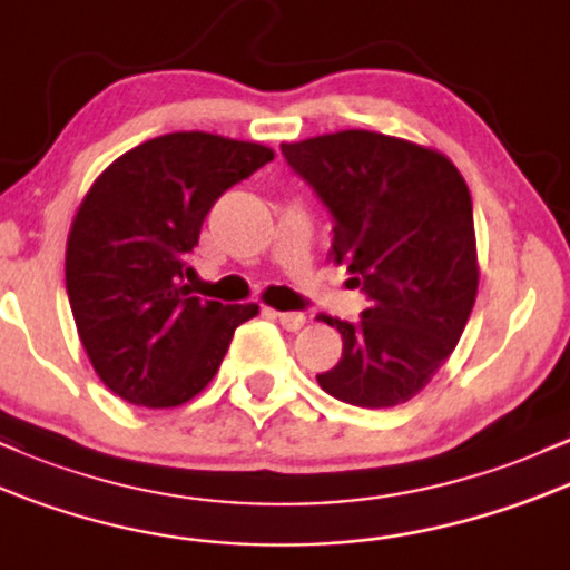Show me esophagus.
I'll return each mask as SVG.
<instances>
[{"label": "esophagus", "mask_w": 570, "mask_h": 570, "mask_svg": "<svg viewBox=\"0 0 570 570\" xmlns=\"http://www.w3.org/2000/svg\"><path fill=\"white\" fill-rule=\"evenodd\" d=\"M272 315L283 323L285 331H298V328H304V323H306V317L302 315V312H272Z\"/></svg>", "instance_id": "obj_1"}]
</instances>
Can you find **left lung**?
Masks as SVG:
<instances>
[{"instance_id": "1", "label": "left lung", "mask_w": 570, "mask_h": 570, "mask_svg": "<svg viewBox=\"0 0 570 570\" xmlns=\"http://www.w3.org/2000/svg\"><path fill=\"white\" fill-rule=\"evenodd\" d=\"M279 150L334 217L331 258L368 298L357 323L320 315L342 334V357L317 374L320 387L353 406L404 404L452 355L474 309L469 185L441 153L376 131Z\"/></svg>"}]
</instances>
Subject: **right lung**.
I'll use <instances>...</instances> for the list:
<instances>
[{
  "instance_id": "1",
  "label": "right lung",
  "mask_w": 570,
  "mask_h": 570,
  "mask_svg": "<svg viewBox=\"0 0 570 570\" xmlns=\"http://www.w3.org/2000/svg\"><path fill=\"white\" fill-rule=\"evenodd\" d=\"M274 158L258 142L177 131L147 139L91 185L67 242V293L96 374L134 406L199 395L258 304L190 296L188 253L213 204Z\"/></svg>"
}]
</instances>
